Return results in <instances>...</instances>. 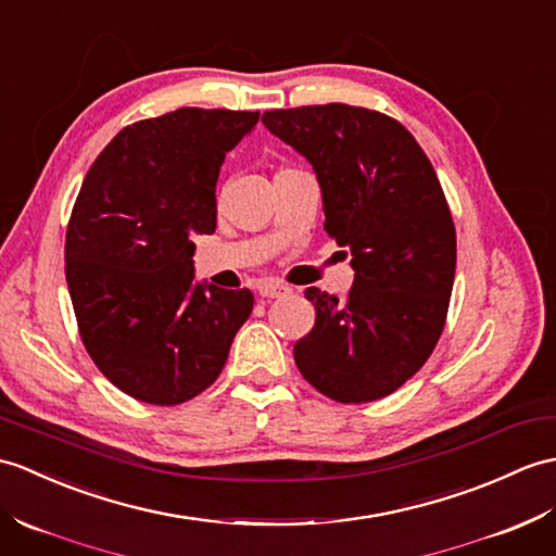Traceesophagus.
Segmentation results:
<instances>
[{"label": "esophagus", "mask_w": 556, "mask_h": 556, "mask_svg": "<svg viewBox=\"0 0 556 556\" xmlns=\"http://www.w3.org/2000/svg\"><path fill=\"white\" fill-rule=\"evenodd\" d=\"M291 289L283 287L279 281H263L261 287H257V293L263 295V299H281V295H287Z\"/></svg>", "instance_id": "34e87169"}]
</instances>
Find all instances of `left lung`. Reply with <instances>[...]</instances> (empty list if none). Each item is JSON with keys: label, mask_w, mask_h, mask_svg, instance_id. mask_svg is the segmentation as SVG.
I'll list each match as a JSON object with an SVG mask.
<instances>
[{"label": "left lung", "mask_w": 556, "mask_h": 556, "mask_svg": "<svg viewBox=\"0 0 556 556\" xmlns=\"http://www.w3.org/2000/svg\"><path fill=\"white\" fill-rule=\"evenodd\" d=\"M263 123L313 163L325 231L355 269L341 301L305 289L317 317L295 365L337 403L391 395L433 353L453 293L457 237L433 165L405 125L363 106L277 109Z\"/></svg>", "instance_id": "obj_1"}]
</instances>
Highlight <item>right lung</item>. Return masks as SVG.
<instances>
[{"label":"right lung","instance_id":"add662e5","mask_svg":"<svg viewBox=\"0 0 556 556\" xmlns=\"http://www.w3.org/2000/svg\"><path fill=\"white\" fill-rule=\"evenodd\" d=\"M261 113L177 109L123 127L89 167L66 229V281L85 351L139 403L179 405L223 371L249 289L193 281L213 235L227 151Z\"/></svg>","mask_w":556,"mask_h":556}]
</instances>
